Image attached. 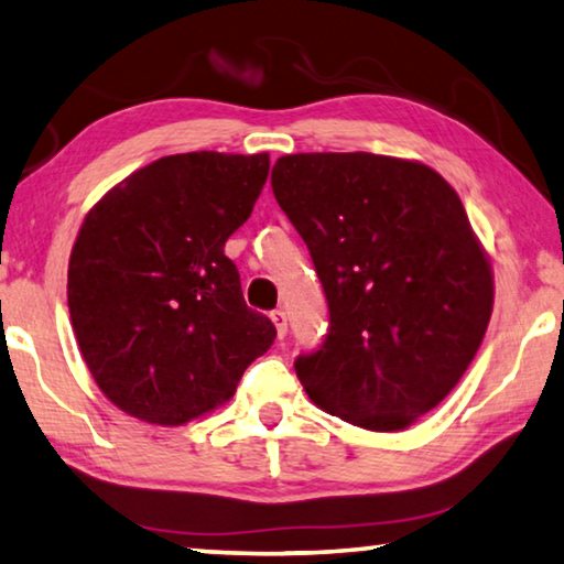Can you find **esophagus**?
I'll return each mask as SVG.
<instances>
[{"mask_svg": "<svg viewBox=\"0 0 564 564\" xmlns=\"http://www.w3.org/2000/svg\"><path fill=\"white\" fill-rule=\"evenodd\" d=\"M272 322H274V329H276V337H284V335H288V315H284V312L282 310H274L272 312Z\"/></svg>", "mask_w": 564, "mask_h": 564, "instance_id": "obj_1", "label": "esophagus"}]
</instances>
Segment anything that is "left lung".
Returning a JSON list of instances; mask_svg holds the SVG:
<instances>
[{
    "label": "left lung",
    "mask_w": 564,
    "mask_h": 564,
    "mask_svg": "<svg viewBox=\"0 0 564 564\" xmlns=\"http://www.w3.org/2000/svg\"><path fill=\"white\" fill-rule=\"evenodd\" d=\"M272 192L329 304L325 343L294 362L304 392L362 430L410 427L463 380L492 315V267L457 192L369 152L284 154Z\"/></svg>",
    "instance_id": "1"
}]
</instances>
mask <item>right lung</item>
Returning a JSON list of instances; mask_svg holds the SVG:
<instances>
[{"mask_svg": "<svg viewBox=\"0 0 564 564\" xmlns=\"http://www.w3.org/2000/svg\"><path fill=\"white\" fill-rule=\"evenodd\" d=\"M270 154L187 152L129 174L87 212L67 302L91 377L132 417L177 427L217 410L276 329L249 310L225 242Z\"/></svg>", "mask_w": 564, "mask_h": 564, "instance_id": "add662e5", "label": "right lung"}]
</instances>
